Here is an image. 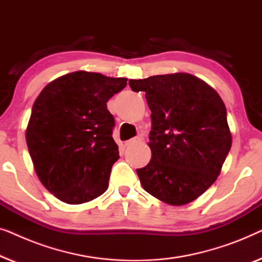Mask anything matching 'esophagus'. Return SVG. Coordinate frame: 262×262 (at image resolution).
I'll list each match as a JSON object with an SVG mask.
<instances>
[{
    "label": "esophagus",
    "mask_w": 262,
    "mask_h": 262,
    "mask_svg": "<svg viewBox=\"0 0 262 262\" xmlns=\"http://www.w3.org/2000/svg\"><path fill=\"white\" fill-rule=\"evenodd\" d=\"M142 141H143V137H142V136H138V137L131 138V139H128V141L125 142V145L128 146V145L134 144V143H138V142H142Z\"/></svg>",
    "instance_id": "1"
}]
</instances>
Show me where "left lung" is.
<instances>
[{"label":"left lung","instance_id":"left-lung-1","mask_svg":"<svg viewBox=\"0 0 262 262\" xmlns=\"http://www.w3.org/2000/svg\"><path fill=\"white\" fill-rule=\"evenodd\" d=\"M151 111V160L137 169L143 188L170 205L193 202L216 181L231 148L227 108L212 87L191 74L128 81Z\"/></svg>","mask_w":262,"mask_h":262}]
</instances>
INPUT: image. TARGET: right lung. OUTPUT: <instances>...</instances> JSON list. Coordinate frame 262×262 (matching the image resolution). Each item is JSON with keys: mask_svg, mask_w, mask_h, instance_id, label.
I'll list each match as a JSON object with an SVG mask.
<instances>
[{"mask_svg": "<svg viewBox=\"0 0 262 262\" xmlns=\"http://www.w3.org/2000/svg\"><path fill=\"white\" fill-rule=\"evenodd\" d=\"M127 78L75 71L42 89L32 107L26 142L45 188L67 204H83L108 187L119 159L107 101Z\"/></svg>", "mask_w": 262, "mask_h": 262, "instance_id": "right-lung-1", "label": "right lung"}]
</instances>
